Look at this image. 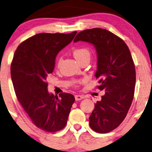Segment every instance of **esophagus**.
<instances>
[{
    "label": "esophagus",
    "mask_w": 152,
    "mask_h": 152,
    "mask_svg": "<svg viewBox=\"0 0 152 152\" xmlns=\"http://www.w3.org/2000/svg\"><path fill=\"white\" fill-rule=\"evenodd\" d=\"M84 96H81V95H76L75 96V99H76V101H80L82 100V99H84Z\"/></svg>",
    "instance_id": "1"
}]
</instances>
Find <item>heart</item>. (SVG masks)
Segmentation results:
<instances>
[{
	"label": "heart",
	"instance_id": "b5f03b06",
	"mask_svg": "<svg viewBox=\"0 0 152 152\" xmlns=\"http://www.w3.org/2000/svg\"><path fill=\"white\" fill-rule=\"evenodd\" d=\"M73 56L75 57V59L78 61L79 62H80L82 59H85V58H90V52L86 48H76L74 50H73ZM62 61V59L59 58L58 59V65H59Z\"/></svg>",
	"mask_w": 152,
	"mask_h": 152
}]
</instances>
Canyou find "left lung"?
I'll return each instance as SVG.
<instances>
[{"instance_id":"1","label":"left lung","mask_w":152,"mask_h":152,"mask_svg":"<svg viewBox=\"0 0 152 152\" xmlns=\"http://www.w3.org/2000/svg\"><path fill=\"white\" fill-rule=\"evenodd\" d=\"M79 41L96 48L95 76L99 79L98 88L105 91L89 118L90 126L96 132H110L124 120L134 97L136 76L131 53L123 39L106 29L82 31L73 42Z\"/></svg>"}]
</instances>
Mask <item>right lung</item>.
<instances>
[{"instance_id":"right-lung-1","label":"right lung","mask_w":152,"mask_h":152,"mask_svg":"<svg viewBox=\"0 0 152 152\" xmlns=\"http://www.w3.org/2000/svg\"><path fill=\"white\" fill-rule=\"evenodd\" d=\"M76 33L34 35L18 46L11 65V77L20 104L33 124L48 132L65 126L75 102L70 93L57 96L49 93L46 79L54 70L58 53L71 42Z\"/></svg>"}]
</instances>
